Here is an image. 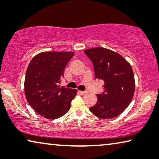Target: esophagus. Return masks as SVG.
Returning a JSON list of instances; mask_svg holds the SVG:
<instances>
[{
	"mask_svg": "<svg viewBox=\"0 0 159 159\" xmlns=\"http://www.w3.org/2000/svg\"><path fill=\"white\" fill-rule=\"evenodd\" d=\"M82 95H84L87 93V91H79Z\"/></svg>",
	"mask_w": 159,
	"mask_h": 159,
	"instance_id": "1",
	"label": "esophagus"
}]
</instances>
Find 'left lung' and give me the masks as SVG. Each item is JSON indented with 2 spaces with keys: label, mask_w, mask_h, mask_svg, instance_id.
Listing matches in <instances>:
<instances>
[{
  "label": "left lung",
  "mask_w": 159,
  "mask_h": 159,
  "mask_svg": "<svg viewBox=\"0 0 159 159\" xmlns=\"http://www.w3.org/2000/svg\"><path fill=\"white\" fill-rule=\"evenodd\" d=\"M84 52L92 61L95 77L104 82V91L96 94L97 103L90 111L102 119L118 116L129 106L134 93L131 65L118 53L103 47L85 49Z\"/></svg>",
  "instance_id": "8db88e82"
}]
</instances>
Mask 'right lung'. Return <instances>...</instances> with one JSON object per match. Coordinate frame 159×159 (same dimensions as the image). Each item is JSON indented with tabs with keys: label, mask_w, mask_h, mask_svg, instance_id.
I'll list each match as a JSON object with an SVG mask.
<instances>
[{
	"label": "right lung",
	"mask_w": 159,
	"mask_h": 159,
	"mask_svg": "<svg viewBox=\"0 0 159 159\" xmlns=\"http://www.w3.org/2000/svg\"><path fill=\"white\" fill-rule=\"evenodd\" d=\"M74 52H46L30 62L25 80V93L28 104L47 119H57L68 112L77 90L61 87L67 63Z\"/></svg>",
	"instance_id": "add662e5"
}]
</instances>
